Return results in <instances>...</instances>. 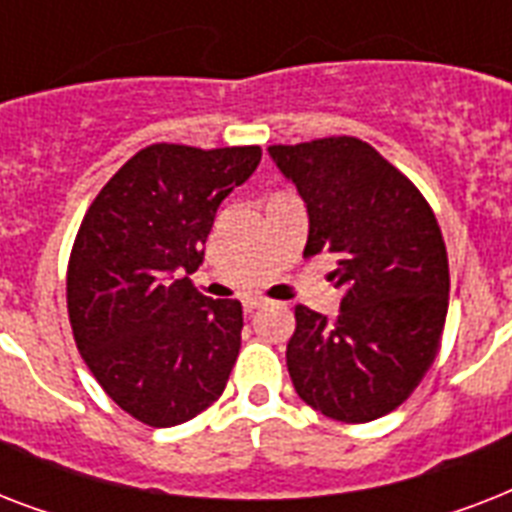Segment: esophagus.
Returning a JSON list of instances; mask_svg holds the SVG:
<instances>
[{
  "instance_id": "1",
  "label": "esophagus",
  "mask_w": 512,
  "mask_h": 512,
  "mask_svg": "<svg viewBox=\"0 0 512 512\" xmlns=\"http://www.w3.org/2000/svg\"><path fill=\"white\" fill-rule=\"evenodd\" d=\"M265 303H268V300H263V297H255V295L244 297V311L252 313V311H257V308H263Z\"/></svg>"
}]
</instances>
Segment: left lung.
<instances>
[{"label":"left lung","instance_id":"8db88e82","mask_svg":"<svg viewBox=\"0 0 512 512\" xmlns=\"http://www.w3.org/2000/svg\"><path fill=\"white\" fill-rule=\"evenodd\" d=\"M303 196V257L337 255L340 316L295 308L287 369L297 396L337 422H372L412 396L444 335L449 257L420 188L350 135L268 148Z\"/></svg>","mask_w":512,"mask_h":512}]
</instances>
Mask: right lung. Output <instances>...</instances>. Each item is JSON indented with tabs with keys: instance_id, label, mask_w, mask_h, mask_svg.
<instances>
[{
	"instance_id": "1",
	"label": "right lung",
	"mask_w": 512,
	"mask_h": 512,
	"mask_svg": "<svg viewBox=\"0 0 512 512\" xmlns=\"http://www.w3.org/2000/svg\"><path fill=\"white\" fill-rule=\"evenodd\" d=\"M260 156V146L154 143L84 212L66 271L71 332L106 396L143 425L172 428L223 396L241 303L209 300L183 271L199 268L220 201Z\"/></svg>"
}]
</instances>
